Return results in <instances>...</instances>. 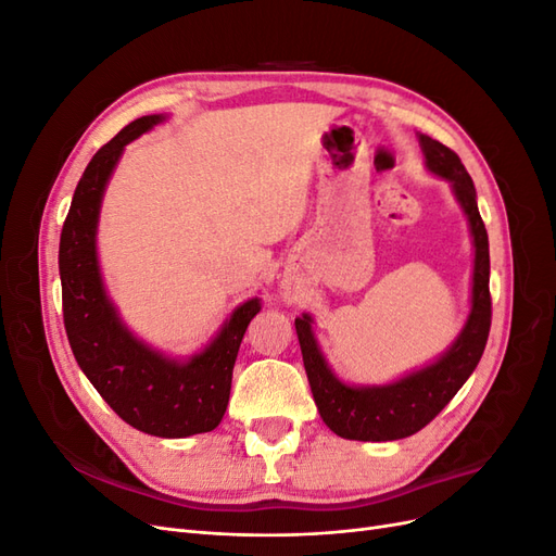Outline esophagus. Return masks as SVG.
I'll use <instances>...</instances> for the list:
<instances>
[{
  "mask_svg": "<svg viewBox=\"0 0 556 556\" xmlns=\"http://www.w3.org/2000/svg\"><path fill=\"white\" fill-rule=\"evenodd\" d=\"M282 299H285V304H299V299H301V290H299V285H294V282H285L282 285Z\"/></svg>",
  "mask_w": 556,
  "mask_h": 556,
  "instance_id": "34e87169",
  "label": "esophagus"
}]
</instances>
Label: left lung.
<instances>
[{"label": "left lung", "mask_w": 556, "mask_h": 556, "mask_svg": "<svg viewBox=\"0 0 556 556\" xmlns=\"http://www.w3.org/2000/svg\"><path fill=\"white\" fill-rule=\"evenodd\" d=\"M427 172L450 182L462 206L470 241H473V276H470V311L452 345L422 368L384 384H350L333 374L319 350L313 317L294 319L301 355L315 406L323 422L348 441L408 439L439 415L462 384L476 371L492 325L490 299V239L478 211V194L457 153L427 134H417Z\"/></svg>", "instance_id": "obj_1"}]
</instances>
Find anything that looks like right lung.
<instances>
[{"label":"right lung","instance_id":"right-lung-1","mask_svg":"<svg viewBox=\"0 0 556 556\" xmlns=\"http://www.w3.org/2000/svg\"><path fill=\"white\" fill-rule=\"evenodd\" d=\"M164 121V113L139 117L90 160L62 227L60 280L66 339L94 390L129 427L160 439H188L220 425L233 362L260 301H243L211 343L182 359L141 341L111 301L97 252L104 192L125 146Z\"/></svg>","mask_w":556,"mask_h":556}]
</instances>
